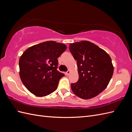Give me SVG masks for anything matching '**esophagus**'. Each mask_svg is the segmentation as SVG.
<instances>
[{
    "mask_svg": "<svg viewBox=\"0 0 132 132\" xmlns=\"http://www.w3.org/2000/svg\"><path fill=\"white\" fill-rule=\"evenodd\" d=\"M70 70H68V71H67V72L65 73V74H66V75H69V74H70Z\"/></svg>",
    "mask_w": 132,
    "mask_h": 132,
    "instance_id": "obj_1",
    "label": "esophagus"
}]
</instances>
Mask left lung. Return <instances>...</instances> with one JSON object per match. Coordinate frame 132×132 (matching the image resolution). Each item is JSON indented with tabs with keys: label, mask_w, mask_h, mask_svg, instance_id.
<instances>
[{
	"label": "left lung",
	"mask_w": 132,
	"mask_h": 132,
	"mask_svg": "<svg viewBox=\"0 0 132 132\" xmlns=\"http://www.w3.org/2000/svg\"><path fill=\"white\" fill-rule=\"evenodd\" d=\"M69 48L77 61L79 74L78 81L71 84V90L82 99L96 96L106 88L113 74L110 55L87 41L70 43Z\"/></svg>",
	"instance_id": "left-lung-1"
}]
</instances>
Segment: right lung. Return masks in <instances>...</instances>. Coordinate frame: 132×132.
Instances as JSON below:
<instances>
[{"mask_svg":"<svg viewBox=\"0 0 132 132\" xmlns=\"http://www.w3.org/2000/svg\"><path fill=\"white\" fill-rule=\"evenodd\" d=\"M67 49L65 44L50 41L27 49L19 59L20 77L32 94L43 97L57 89L64 74L57 70L58 58Z\"/></svg>","mask_w":132,"mask_h":132,"instance_id":"add662e5","label":"right lung"}]
</instances>
